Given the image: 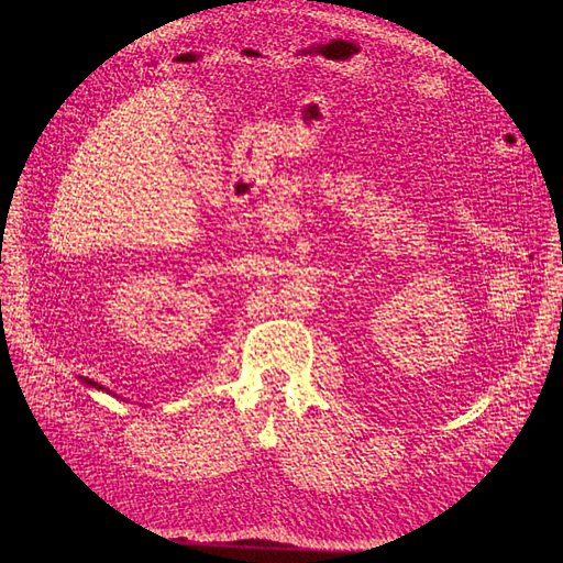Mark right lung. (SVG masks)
Segmentation results:
<instances>
[{"label": "right lung", "instance_id": "obj_1", "mask_svg": "<svg viewBox=\"0 0 563 563\" xmlns=\"http://www.w3.org/2000/svg\"><path fill=\"white\" fill-rule=\"evenodd\" d=\"M79 380L84 383L86 388H93V390H100V393H107V395H111V397H115L111 390H107V388H102L100 383H96V380H91V378H84V376H79Z\"/></svg>", "mask_w": 563, "mask_h": 563}]
</instances>
